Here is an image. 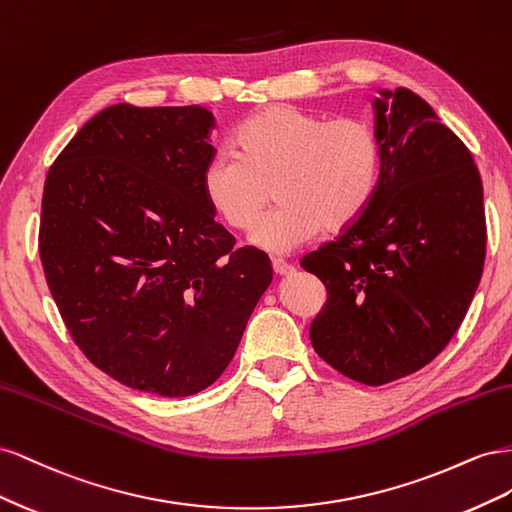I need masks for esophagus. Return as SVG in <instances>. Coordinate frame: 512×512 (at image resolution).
<instances>
[{"instance_id": "34e87169", "label": "esophagus", "mask_w": 512, "mask_h": 512, "mask_svg": "<svg viewBox=\"0 0 512 512\" xmlns=\"http://www.w3.org/2000/svg\"><path fill=\"white\" fill-rule=\"evenodd\" d=\"M273 271H275V275H290L292 271H294V267L290 265V262H286V260H282V258H273Z\"/></svg>"}]
</instances>
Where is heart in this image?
Returning <instances> with one entry per match:
<instances>
[{
    "mask_svg": "<svg viewBox=\"0 0 512 512\" xmlns=\"http://www.w3.org/2000/svg\"><path fill=\"white\" fill-rule=\"evenodd\" d=\"M237 153L222 149L203 168V194L232 230H247L276 185L281 207L252 230L250 243L290 254L320 235L354 224L376 196L382 143L363 117L324 119L290 104H273L247 119Z\"/></svg>",
    "mask_w": 512,
    "mask_h": 512,
    "instance_id": "heart-1",
    "label": "heart"
}]
</instances>
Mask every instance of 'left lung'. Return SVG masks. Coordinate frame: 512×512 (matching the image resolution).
I'll return each mask as SVG.
<instances>
[{"label":"left lung","mask_w":512,"mask_h":512,"mask_svg":"<svg viewBox=\"0 0 512 512\" xmlns=\"http://www.w3.org/2000/svg\"><path fill=\"white\" fill-rule=\"evenodd\" d=\"M382 170L374 200L301 267L327 288L309 327L320 359L380 386L451 342L485 265L483 181L470 149L414 91L374 100Z\"/></svg>","instance_id":"1"}]
</instances>
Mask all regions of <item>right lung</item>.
Wrapping results in <instances>:
<instances>
[{
    "label": "right lung",
    "mask_w": 512,
    "mask_h": 512,
    "mask_svg": "<svg viewBox=\"0 0 512 512\" xmlns=\"http://www.w3.org/2000/svg\"><path fill=\"white\" fill-rule=\"evenodd\" d=\"M203 106L115 104L44 181L38 250L72 339L117 382L162 397L207 389L273 280L271 260L215 222Z\"/></svg>",
    "instance_id": "add662e5"
}]
</instances>
